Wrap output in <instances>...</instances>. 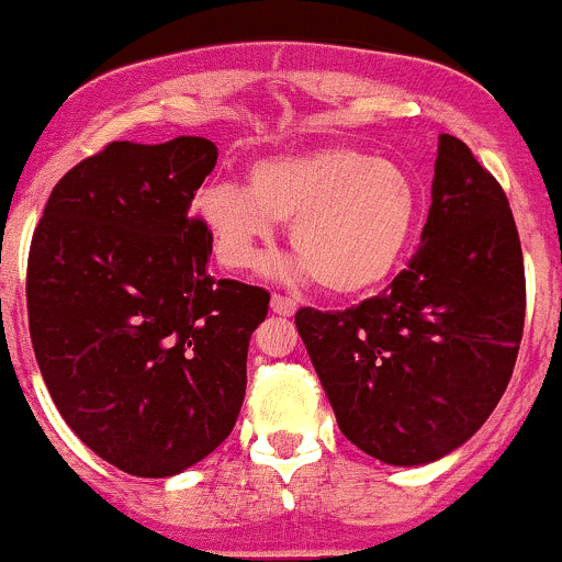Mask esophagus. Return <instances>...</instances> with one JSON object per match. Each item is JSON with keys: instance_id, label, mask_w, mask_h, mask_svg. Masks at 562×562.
Returning <instances> with one entry per match:
<instances>
[{"instance_id": "34e87169", "label": "esophagus", "mask_w": 562, "mask_h": 562, "mask_svg": "<svg viewBox=\"0 0 562 562\" xmlns=\"http://www.w3.org/2000/svg\"><path fill=\"white\" fill-rule=\"evenodd\" d=\"M270 311L279 316H292L294 311H297V303L289 297H283V294H273V297H270Z\"/></svg>"}]
</instances>
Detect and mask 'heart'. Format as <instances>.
<instances>
[{"instance_id":"b5f03b06","label":"heart","mask_w":562,"mask_h":562,"mask_svg":"<svg viewBox=\"0 0 562 562\" xmlns=\"http://www.w3.org/2000/svg\"><path fill=\"white\" fill-rule=\"evenodd\" d=\"M196 213L216 257L233 270H257L289 224L297 276H316L329 294H362L395 273L406 254L419 189L392 159L362 148L327 146L262 159L248 189L229 181L205 187Z\"/></svg>"}]
</instances>
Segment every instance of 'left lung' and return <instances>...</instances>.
<instances>
[{"instance_id": "8db88e82", "label": "left lung", "mask_w": 562, "mask_h": 562, "mask_svg": "<svg viewBox=\"0 0 562 562\" xmlns=\"http://www.w3.org/2000/svg\"><path fill=\"white\" fill-rule=\"evenodd\" d=\"M422 246L379 297L300 308L340 432L386 465H427L468 441L506 392L525 324V265L501 183L438 137Z\"/></svg>"}]
</instances>
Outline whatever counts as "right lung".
Instances as JSON below:
<instances>
[{
  "label": "right lung",
  "mask_w": 562,
  "mask_h": 562,
  "mask_svg": "<svg viewBox=\"0 0 562 562\" xmlns=\"http://www.w3.org/2000/svg\"><path fill=\"white\" fill-rule=\"evenodd\" d=\"M216 156L205 137L110 143L56 183L29 248L45 386L75 436L132 476H176L233 432L268 316L265 289L207 273L192 200Z\"/></svg>",
  "instance_id": "right-lung-1"
}]
</instances>
